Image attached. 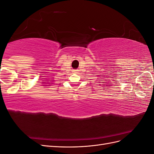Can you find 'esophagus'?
I'll return each instance as SVG.
<instances>
[{"label":"esophagus","mask_w":154,"mask_h":154,"mask_svg":"<svg viewBox=\"0 0 154 154\" xmlns=\"http://www.w3.org/2000/svg\"><path fill=\"white\" fill-rule=\"evenodd\" d=\"M72 72H73L74 73H77V72H78V70H73Z\"/></svg>","instance_id":"1"}]
</instances>
